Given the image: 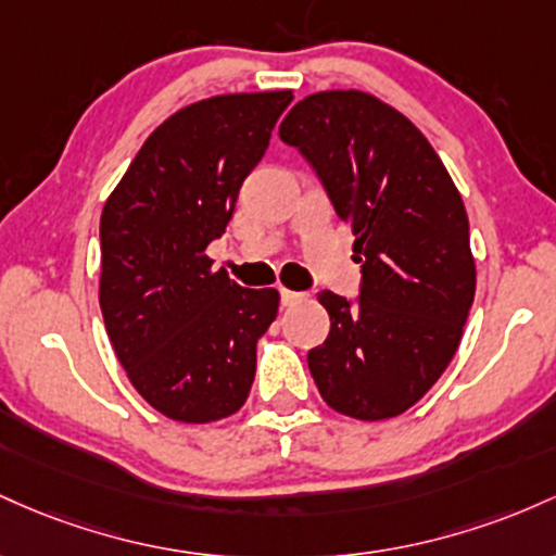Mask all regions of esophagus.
<instances>
[{
	"label": "esophagus",
	"instance_id": "34e87169",
	"mask_svg": "<svg viewBox=\"0 0 556 556\" xmlns=\"http://www.w3.org/2000/svg\"><path fill=\"white\" fill-rule=\"evenodd\" d=\"M307 299V294H302V291H291V289H280V302L289 307V304H299Z\"/></svg>",
	"mask_w": 556,
	"mask_h": 556
}]
</instances>
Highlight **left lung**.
<instances>
[{"label": "left lung", "instance_id": "1", "mask_svg": "<svg viewBox=\"0 0 556 556\" xmlns=\"http://www.w3.org/2000/svg\"><path fill=\"white\" fill-rule=\"evenodd\" d=\"M278 134L317 170L362 262L357 304L317 294L330 317L307 354L317 391L354 420L407 413L452 362L476 296L463 197L420 128L367 91L309 93Z\"/></svg>", "mask_w": 556, "mask_h": 556}]
</instances>
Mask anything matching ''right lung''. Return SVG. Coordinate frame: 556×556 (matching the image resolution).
<instances>
[{
  "label": "right lung",
  "mask_w": 556,
  "mask_h": 556,
  "mask_svg": "<svg viewBox=\"0 0 556 556\" xmlns=\"http://www.w3.org/2000/svg\"><path fill=\"white\" fill-rule=\"evenodd\" d=\"M294 93L199 99L152 130L102 210L99 307L134 389L189 426L244 407L278 289H244L207 247Z\"/></svg>",
  "instance_id": "add662e5"
}]
</instances>
